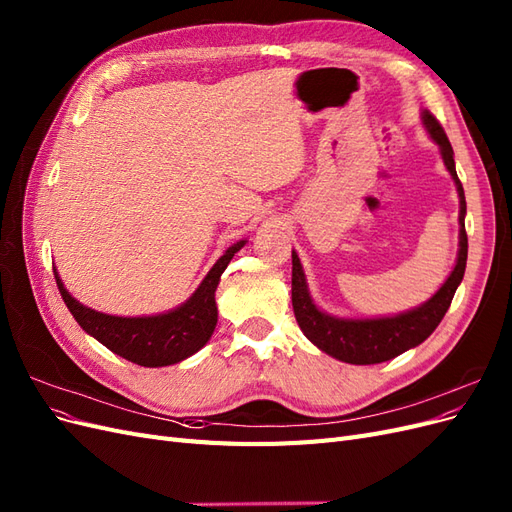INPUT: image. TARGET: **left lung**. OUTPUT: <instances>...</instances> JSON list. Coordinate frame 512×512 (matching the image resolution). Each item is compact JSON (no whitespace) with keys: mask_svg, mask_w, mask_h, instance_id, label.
<instances>
[{"mask_svg":"<svg viewBox=\"0 0 512 512\" xmlns=\"http://www.w3.org/2000/svg\"><path fill=\"white\" fill-rule=\"evenodd\" d=\"M421 121L433 143L440 147V156L455 188L459 194V252L455 267L446 282L436 290L431 299L418 307L408 309L395 316H378V318H342L331 316L316 305L307 288L305 271L297 252L292 250V309L297 316L303 335L318 346L322 352L337 361L350 365H374L391 361L401 352L416 348L436 331L440 320L444 318L446 309L451 307L455 290L466 273L468 260V235H466V194L457 177L453 147L448 138L429 111L421 113Z\"/></svg>","mask_w":512,"mask_h":512,"instance_id":"obj_1","label":"left lung"}]
</instances>
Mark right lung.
Returning a JSON list of instances; mask_svg holds the SVG:
<instances>
[{"mask_svg":"<svg viewBox=\"0 0 512 512\" xmlns=\"http://www.w3.org/2000/svg\"><path fill=\"white\" fill-rule=\"evenodd\" d=\"M247 241L232 243L209 269L192 297L156 316H111L76 301L53 267L57 288L81 329L102 346L141 367H166L188 359L203 348L218 324L215 290L228 262Z\"/></svg>","mask_w":512,"mask_h":512,"instance_id":"right-lung-1","label":"right lung"}]
</instances>
